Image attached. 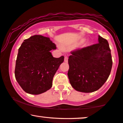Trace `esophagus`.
Here are the masks:
<instances>
[{"label":"esophagus","mask_w":123,"mask_h":123,"mask_svg":"<svg viewBox=\"0 0 123 123\" xmlns=\"http://www.w3.org/2000/svg\"><path fill=\"white\" fill-rule=\"evenodd\" d=\"M68 56H65L64 57V62H66V63H67V62H68Z\"/></svg>","instance_id":"1"}]
</instances>
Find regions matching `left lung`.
<instances>
[{
	"label": "left lung",
	"instance_id": "8db88e82",
	"mask_svg": "<svg viewBox=\"0 0 123 123\" xmlns=\"http://www.w3.org/2000/svg\"><path fill=\"white\" fill-rule=\"evenodd\" d=\"M98 41L96 44L72 51L69 56L68 78L77 91H96L110 75L112 61L109 43L100 35Z\"/></svg>",
	"mask_w": 123,
	"mask_h": 123
}]
</instances>
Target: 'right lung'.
<instances>
[{
    "label": "right lung",
    "instance_id": "obj_1",
    "mask_svg": "<svg viewBox=\"0 0 123 123\" xmlns=\"http://www.w3.org/2000/svg\"><path fill=\"white\" fill-rule=\"evenodd\" d=\"M56 45L50 38L34 35L23 41L18 49L15 77L23 91L39 95L51 88L53 79L64 57L55 58L51 50Z\"/></svg>",
    "mask_w": 123,
    "mask_h": 123
}]
</instances>
